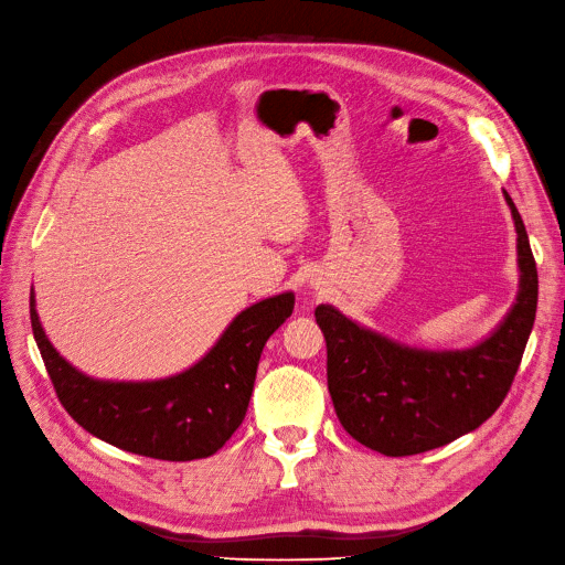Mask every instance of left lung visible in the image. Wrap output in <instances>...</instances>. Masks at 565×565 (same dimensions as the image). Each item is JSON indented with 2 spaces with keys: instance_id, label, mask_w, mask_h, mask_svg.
Wrapping results in <instances>:
<instances>
[{
  "instance_id": "1",
  "label": "left lung",
  "mask_w": 565,
  "mask_h": 565,
  "mask_svg": "<svg viewBox=\"0 0 565 565\" xmlns=\"http://www.w3.org/2000/svg\"><path fill=\"white\" fill-rule=\"evenodd\" d=\"M519 292L488 337L465 349H422L365 328L330 303L316 309L328 344V388L341 426L386 457L434 450L492 417L516 377L537 311V268L514 200Z\"/></svg>"
}]
</instances>
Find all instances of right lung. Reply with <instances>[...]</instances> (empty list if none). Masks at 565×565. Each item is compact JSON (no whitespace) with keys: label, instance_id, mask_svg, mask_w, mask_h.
<instances>
[{"label":"right lung","instance_id":"1","mask_svg":"<svg viewBox=\"0 0 565 565\" xmlns=\"http://www.w3.org/2000/svg\"><path fill=\"white\" fill-rule=\"evenodd\" d=\"M295 311L282 292L237 313L195 365L152 382L94 380L51 344L30 292L38 349L61 405L82 429L134 455L169 461L210 457L243 424L268 337Z\"/></svg>","mask_w":565,"mask_h":565}]
</instances>
